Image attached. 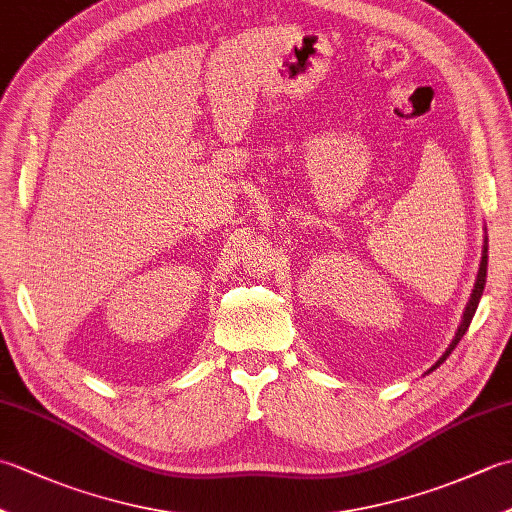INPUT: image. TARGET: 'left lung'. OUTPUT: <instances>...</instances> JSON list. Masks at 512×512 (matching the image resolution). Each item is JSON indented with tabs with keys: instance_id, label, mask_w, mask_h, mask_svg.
Listing matches in <instances>:
<instances>
[{
	"instance_id": "left-lung-1",
	"label": "left lung",
	"mask_w": 512,
	"mask_h": 512,
	"mask_svg": "<svg viewBox=\"0 0 512 512\" xmlns=\"http://www.w3.org/2000/svg\"><path fill=\"white\" fill-rule=\"evenodd\" d=\"M488 246H484V255H482V264H480V273H477V281H475V288H473V295H471V301H469V306H466V310H464V319H462V323H460V328H458V334H455V339H453V343L449 345V350L444 352V356L440 358V361L433 365L429 372H433V369L436 367H440L444 361H447L449 358V354L455 350V345H458L460 341H462V336L466 334V330H469V325H471V321H473V317H475V310H477V303H480V299H482V292H484V284H486V266H488ZM427 372V374H429Z\"/></svg>"
}]
</instances>
